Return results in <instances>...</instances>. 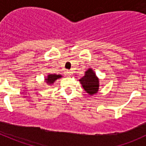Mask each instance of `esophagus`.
Returning <instances> with one entry per match:
<instances>
[{
	"label": "esophagus",
	"instance_id": "esophagus-1",
	"mask_svg": "<svg viewBox=\"0 0 146 146\" xmlns=\"http://www.w3.org/2000/svg\"><path fill=\"white\" fill-rule=\"evenodd\" d=\"M72 72H70V71H67V72H66V74L69 76V77H70V76L72 75Z\"/></svg>",
	"mask_w": 146,
	"mask_h": 146
}]
</instances>
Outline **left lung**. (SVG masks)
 Segmentation results:
<instances>
[{
	"label": "left lung",
	"instance_id": "left-lung-1",
	"mask_svg": "<svg viewBox=\"0 0 146 146\" xmlns=\"http://www.w3.org/2000/svg\"><path fill=\"white\" fill-rule=\"evenodd\" d=\"M85 73V76L80 79L79 81L88 94L90 95L96 94L99 87L98 77L91 69H88V70L86 71Z\"/></svg>",
	"mask_w": 146,
	"mask_h": 146
}]
</instances>
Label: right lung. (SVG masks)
<instances>
[{"mask_svg": "<svg viewBox=\"0 0 146 146\" xmlns=\"http://www.w3.org/2000/svg\"><path fill=\"white\" fill-rule=\"evenodd\" d=\"M60 77H61V75L60 74H49L47 75V77L45 79V80L48 84H52L56 80L60 78Z\"/></svg>", "mask_w": 146, "mask_h": 146, "instance_id": "right-lung-1", "label": "right lung"}]
</instances>
